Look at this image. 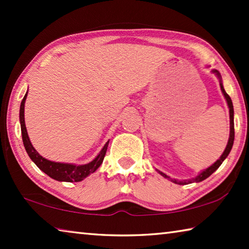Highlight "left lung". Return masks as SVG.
<instances>
[{
  "mask_svg": "<svg viewBox=\"0 0 249 249\" xmlns=\"http://www.w3.org/2000/svg\"><path fill=\"white\" fill-rule=\"evenodd\" d=\"M213 72H215V73L217 74V77L220 78V80H221V74L218 73L217 70H213ZM220 86H221V90H222V92H223V94H224L225 99H226V101H227V104H229V107H230V120H231V121H230V122H231V123H230V124H231V126H230V128H231V130H230V138H229V142H227V146H226V148H225V150H224V153H223V155L221 156L220 159H217L216 162H214L212 166L208 168V169H205L204 171H202L199 176L196 177V178L191 179V180H183V181H180V180L171 179V178H169V177H168V176H166L165 174H162V172H160V175H162L163 177H165V178L171 180L172 182H175V183H177V184H182V185H183V184H188V183H192V182H200V181L206 179V178H208V177H210L211 175H212L213 172L215 171L218 167H220V166L222 165V162L224 161V159L227 157V156H229L230 151H231V147H233V144H234V137H235L233 103H231V98H230V95L226 93L225 90H224V88H223L222 81H221V83H220Z\"/></svg>",
  "mask_w": 249,
  "mask_h": 249,
  "instance_id": "8db88e82",
  "label": "left lung"
}]
</instances>
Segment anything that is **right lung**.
<instances>
[{"label": "right lung", "instance_id": "obj_1", "mask_svg": "<svg viewBox=\"0 0 249 249\" xmlns=\"http://www.w3.org/2000/svg\"><path fill=\"white\" fill-rule=\"evenodd\" d=\"M27 93L22 100L19 108V121H20V130H22V138H23V144L25 149H26L27 154L34 162L36 163V166L39 168L41 171H44L46 175L49 176L50 178H53L57 181H66V182H79V181L87 178L88 176L93 174V172L98 169L101 166V163L103 162L104 156L107 154L108 142L104 145L102 150L100 151V154L96 156L94 160H92L91 162L87 163V165L81 166H75L70 165V163H61V162H53L50 160L45 159L44 157L37 153L36 149L34 148L33 145L31 144V141L28 138V134L26 130V126H25V119H24V105L25 100H26Z\"/></svg>", "mask_w": 249, "mask_h": 249}]
</instances>
